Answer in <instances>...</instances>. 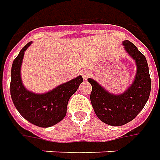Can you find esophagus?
Segmentation results:
<instances>
[{
	"instance_id": "34e87169",
	"label": "esophagus",
	"mask_w": 160,
	"mask_h": 160,
	"mask_svg": "<svg viewBox=\"0 0 160 160\" xmlns=\"http://www.w3.org/2000/svg\"><path fill=\"white\" fill-rule=\"evenodd\" d=\"M81 75H82L84 80H87L89 76V71H88V70H83V71L81 72Z\"/></svg>"
}]
</instances>
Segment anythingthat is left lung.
<instances>
[{
  "label": "left lung",
  "mask_w": 160,
  "mask_h": 160,
  "mask_svg": "<svg viewBox=\"0 0 160 160\" xmlns=\"http://www.w3.org/2000/svg\"><path fill=\"white\" fill-rule=\"evenodd\" d=\"M126 52L135 60L137 72L135 79L123 93H109L93 79L90 100L98 118L111 126H121L132 121L144 108L151 93V78L147 60L138 49L129 40L122 42Z\"/></svg>",
  "instance_id": "8db88e82"
}]
</instances>
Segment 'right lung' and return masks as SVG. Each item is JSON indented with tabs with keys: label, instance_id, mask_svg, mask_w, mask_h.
<instances>
[{
	"label": "right lung",
	"instance_id": "add662e5",
	"mask_svg": "<svg viewBox=\"0 0 160 160\" xmlns=\"http://www.w3.org/2000/svg\"><path fill=\"white\" fill-rule=\"evenodd\" d=\"M31 43H27L13 61L10 94L15 107L22 117L34 125L48 128L57 124L66 117L68 101L77 91L83 79L80 75L78 76L44 94H36L26 89L21 78V66L24 52Z\"/></svg>",
	"mask_w": 160,
	"mask_h": 160
}]
</instances>
